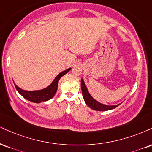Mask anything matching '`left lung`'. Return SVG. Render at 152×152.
<instances>
[{"mask_svg":"<svg viewBox=\"0 0 152 152\" xmlns=\"http://www.w3.org/2000/svg\"><path fill=\"white\" fill-rule=\"evenodd\" d=\"M81 91H82V95H83V99L85 103H86V105L90 107L91 109L97 111H106V110H113L116 107H118L120 104L118 105H105V104H103L100 102H98V100H95L91 95L89 93V91H88V88L86 86L85 82H84L83 78L81 80Z\"/></svg>","mask_w":152,"mask_h":152,"instance_id":"8db88e82","label":"left lung"}]
</instances>
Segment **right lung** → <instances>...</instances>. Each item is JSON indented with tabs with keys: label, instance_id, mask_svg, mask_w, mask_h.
Returning a JSON list of instances; mask_svg holds the SVG:
<instances>
[{
	"label": "right lung",
	"instance_id": "add662e5",
	"mask_svg": "<svg viewBox=\"0 0 152 152\" xmlns=\"http://www.w3.org/2000/svg\"><path fill=\"white\" fill-rule=\"evenodd\" d=\"M71 68H69L66 70L61 71L59 73L57 76L54 78L53 81L51 83L50 85L48 86L45 88L41 89V90H37V91H26L23 90V89L20 88L18 87L15 83V86L16 90L18 91L20 94L21 95L23 98L25 99L30 101L32 102V103H40L41 102L47 101V100L52 99L53 97L55 95L56 91H57L58 88V83L61 77L65 75L66 74L69 72L71 70Z\"/></svg>",
	"mask_w": 152,
	"mask_h": 152
}]
</instances>
